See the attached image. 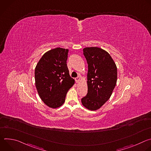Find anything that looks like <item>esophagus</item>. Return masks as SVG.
Instances as JSON below:
<instances>
[{"label":"esophagus","instance_id":"obj_1","mask_svg":"<svg viewBox=\"0 0 151 151\" xmlns=\"http://www.w3.org/2000/svg\"><path fill=\"white\" fill-rule=\"evenodd\" d=\"M80 80H81V78H80L79 76H78L77 78H75V81H76V82H79L80 81Z\"/></svg>","mask_w":151,"mask_h":151}]
</instances>
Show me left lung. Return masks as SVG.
<instances>
[{
  "mask_svg": "<svg viewBox=\"0 0 151 151\" xmlns=\"http://www.w3.org/2000/svg\"><path fill=\"white\" fill-rule=\"evenodd\" d=\"M83 52L88 63V93L81 102L88 110L96 111L112 94L117 81V68L110 54L101 48L87 47Z\"/></svg>",
  "mask_w": 151,
  "mask_h": 151,
  "instance_id": "1",
  "label": "left lung"
}]
</instances>
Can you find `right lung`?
Listing matches in <instances>:
<instances>
[{
  "label": "right lung",
  "mask_w": 151,
  "mask_h": 151,
  "mask_svg": "<svg viewBox=\"0 0 151 151\" xmlns=\"http://www.w3.org/2000/svg\"><path fill=\"white\" fill-rule=\"evenodd\" d=\"M68 49L56 48L45 52L35 70L36 87L41 100L51 108L65 101L68 90L75 83L67 66Z\"/></svg>",
  "instance_id": "add662e5"
}]
</instances>
